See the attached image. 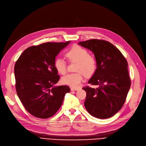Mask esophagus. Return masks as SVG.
<instances>
[{"instance_id": "esophagus-1", "label": "esophagus", "mask_w": 146, "mask_h": 146, "mask_svg": "<svg viewBox=\"0 0 146 146\" xmlns=\"http://www.w3.org/2000/svg\"><path fill=\"white\" fill-rule=\"evenodd\" d=\"M71 91H76L78 90H79V88H75V87H72L71 88Z\"/></svg>"}]
</instances>
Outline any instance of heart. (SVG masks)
<instances>
[{
  "instance_id": "b5f03b06",
  "label": "heart",
  "mask_w": 146,
  "mask_h": 146,
  "mask_svg": "<svg viewBox=\"0 0 146 146\" xmlns=\"http://www.w3.org/2000/svg\"><path fill=\"white\" fill-rule=\"evenodd\" d=\"M66 56L70 61L77 62L76 73H69L61 79L62 84L73 87H78L83 81L84 75L90 76L95 72L97 67L96 59L89 55L88 51L79 46H74L66 53ZM54 67L57 71L62 74L67 72V65L62 58H57L54 61Z\"/></svg>"
}]
</instances>
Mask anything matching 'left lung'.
Segmentation results:
<instances>
[{
    "label": "left lung",
    "instance_id": "left-lung-1",
    "mask_svg": "<svg viewBox=\"0 0 146 146\" xmlns=\"http://www.w3.org/2000/svg\"><path fill=\"white\" fill-rule=\"evenodd\" d=\"M90 50L97 67L88 81L98 88L84 87L87 93L84 106L93 116L100 119L115 115L123 106L130 87L128 64L116 46L103 40L91 39L78 42Z\"/></svg>",
    "mask_w": 146,
    "mask_h": 146
}]
</instances>
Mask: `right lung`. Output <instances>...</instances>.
Here are the masks:
<instances>
[{
  "label": "right lung",
  "instance_id": "right-lung-1",
  "mask_svg": "<svg viewBox=\"0 0 146 146\" xmlns=\"http://www.w3.org/2000/svg\"><path fill=\"white\" fill-rule=\"evenodd\" d=\"M70 43L46 42L30 46L16 61L17 94L25 109L35 117L46 119L54 115L70 91L68 86H55L59 76L54 67L56 57Z\"/></svg>",
  "mask_w": 146,
  "mask_h": 146
}]
</instances>
